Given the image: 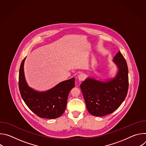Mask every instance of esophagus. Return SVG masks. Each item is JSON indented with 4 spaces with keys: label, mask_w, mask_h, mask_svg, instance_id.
I'll use <instances>...</instances> for the list:
<instances>
[{
    "label": "esophagus",
    "mask_w": 146,
    "mask_h": 146,
    "mask_svg": "<svg viewBox=\"0 0 146 146\" xmlns=\"http://www.w3.org/2000/svg\"><path fill=\"white\" fill-rule=\"evenodd\" d=\"M78 78L79 81H82L85 80V78H86V76H85V74H80L78 75Z\"/></svg>",
    "instance_id": "34e87169"
}]
</instances>
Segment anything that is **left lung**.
Masks as SVG:
<instances>
[{
	"label": "left lung",
	"instance_id": "obj_1",
	"mask_svg": "<svg viewBox=\"0 0 146 146\" xmlns=\"http://www.w3.org/2000/svg\"><path fill=\"white\" fill-rule=\"evenodd\" d=\"M113 62L118 68L114 78L104 82L88 77L80 84L87 109L94 116L112 113L127 96L129 86L127 62L120 51L115 55Z\"/></svg>",
	"mask_w": 146,
	"mask_h": 146
}]
</instances>
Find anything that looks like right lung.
I'll use <instances>...</instances> for the list:
<instances>
[{
  "mask_svg": "<svg viewBox=\"0 0 146 146\" xmlns=\"http://www.w3.org/2000/svg\"><path fill=\"white\" fill-rule=\"evenodd\" d=\"M23 60L19 72V90L21 95L29 109L40 118L54 119L63 114L66 108L70 91L75 84V78L62 81L54 88L38 92L30 88L26 82Z\"/></svg>",
  "mask_w": 146,
  "mask_h": 146,
  "instance_id": "add662e5",
  "label": "right lung"
}]
</instances>
